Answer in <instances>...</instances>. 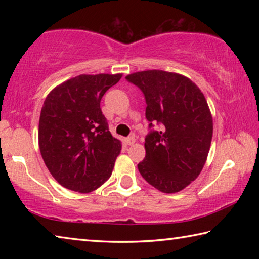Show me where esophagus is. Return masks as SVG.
Masks as SVG:
<instances>
[{
  "mask_svg": "<svg viewBox=\"0 0 259 259\" xmlns=\"http://www.w3.org/2000/svg\"><path fill=\"white\" fill-rule=\"evenodd\" d=\"M135 142H136V138L133 137V136L124 139V143L126 144V145H133V144H135Z\"/></svg>",
  "mask_w": 259,
  "mask_h": 259,
  "instance_id": "1",
  "label": "esophagus"
}]
</instances>
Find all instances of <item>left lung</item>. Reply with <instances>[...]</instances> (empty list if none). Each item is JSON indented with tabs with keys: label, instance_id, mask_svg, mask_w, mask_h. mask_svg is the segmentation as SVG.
<instances>
[{
	"label": "left lung",
	"instance_id": "obj_1",
	"mask_svg": "<svg viewBox=\"0 0 259 259\" xmlns=\"http://www.w3.org/2000/svg\"><path fill=\"white\" fill-rule=\"evenodd\" d=\"M146 99V119L160 131L145 138V159L138 170L163 193H177L195 181L207 161L212 139V115L202 91L178 73L150 69L125 76Z\"/></svg>",
	"mask_w": 259,
	"mask_h": 259
}]
</instances>
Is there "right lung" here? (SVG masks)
<instances>
[{"instance_id":"1","label":"right lung","mask_w":259,"mask_h":259,"mask_svg":"<svg viewBox=\"0 0 259 259\" xmlns=\"http://www.w3.org/2000/svg\"><path fill=\"white\" fill-rule=\"evenodd\" d=\"M122 74H81L52 89L43 103L38 146L48 170L61 186L97 190L111 177L121 142L113 137L100 100Z\"/></svg>"}]
</instances>
